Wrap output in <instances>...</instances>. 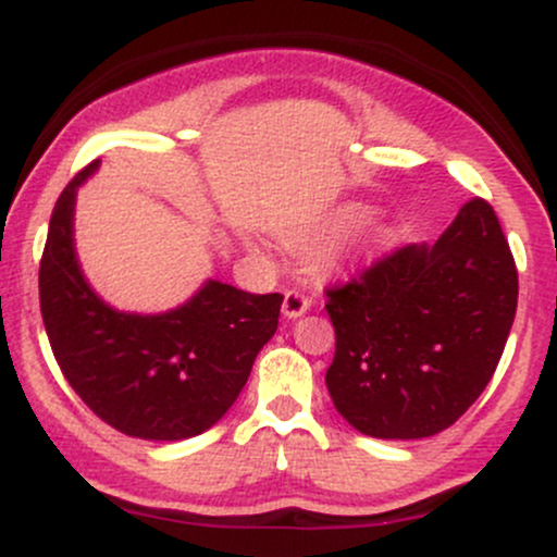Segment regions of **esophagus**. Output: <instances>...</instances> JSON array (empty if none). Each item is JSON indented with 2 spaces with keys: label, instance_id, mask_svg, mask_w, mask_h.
<instances>
[{
  "label": "esophagus",
  "instance_id": "esophagus-1",
  "mask_svg": "<svg viewBox=\"0 0 557 557\" xmlns=\"http://www.w3.org/2000/svg\"><path fill=\"white\" fill-rule=\"evenodd\" d=\"M311 300L304 296V293L296 290V287H290V290H285V298H283V314L287 319H298L300 314H306V309H309Z\"/></svg>",
  "mask_w": 557,
  "mask_h": 557
}]
</instances>
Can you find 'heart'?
Instances as JSON below:
<instances>
[{"instance_id": "b5f03b06", "label": "heart", "mask_w": 557, "mask_h": 557, "mask_svg": "<svg viewBox=\"0 0 557 557\" xmlns=\"http://www.w3.org/2000/svg\"><path fill=\"white\" fill-rule=\"evenodd\" d=\"M367 220H369V209H363V207H348L337 214V225H341L343 230H359L361 225H367ZM372 238L382 240V235L372 233Z\"/></svg>"}]
</instances>
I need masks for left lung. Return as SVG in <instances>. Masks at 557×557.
Returning <instances> with one entry per match:
<instances>
[{
	"instance_id": "8db88e82",
	"label": "left lung",
	"mask_w": 557,
	"mask_h": 557,
	"mask_svg": "<svg viewBox=\"0 0 557 557\" xmlns=\"http://www.w3.org/2000/svg\"><path fill=\"white\" fill-rule=\"evenodd\" d=\"M327 389L361 434L419 440L469 411L495 374L519 272L495 209L471 198L434 246L411 243L327 287Z\"/></svg>"
}]
</instances>
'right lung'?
Listing matches in <instances>:
<instances>
[{"mask_svg":"<svg viewBox=\"0 0 557 557\" xmlns=\"http://www.w3.org/2000/svg\"><path fill=\"white\" fill-rule=\"evenodd\" d=\"M65 185L49 220L38 298L49 345L78 398L104 424L140 440H188L227 413L253 359L277 330L280 293L209 280L181 309L157 317L114 311L83 280L73 248L75 188Z\"/></svg>","mask_w":557,"mask_h":557,"instance_id":"obj_1","label":"right lung"}]
</instances>
